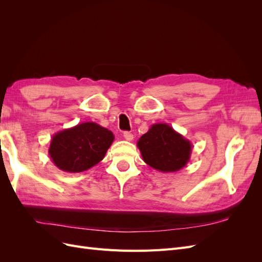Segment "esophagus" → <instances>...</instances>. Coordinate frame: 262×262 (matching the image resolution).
<instances>
[{
  "instance_id": "1",
  "label": "esophagus",
  "mask_w": 262,
  "mask_h": 262,
  "mask_svg": "<svg viewBox=\"0 0 262 262\" xmlns=\"http://www.w3.org/2000/svg\"><path fill=\"white\" fill-rule=\"evenodd\" d=\"M123 138L126 141H132L133 140V134L131 132H123Z\"/></svg>"
}]
</instances>
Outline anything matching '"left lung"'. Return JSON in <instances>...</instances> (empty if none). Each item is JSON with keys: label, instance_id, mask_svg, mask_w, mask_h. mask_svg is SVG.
I'll list each match as a JSON object with an SVG mask.
<instances>
[{"label": "left lung", "instance_id": "obj_1", "mask_svg": "<svg viewBox=\"0 0 262 262\" xmlns=\"http://www.w3.org/2000/svg\"><path fill=\"white\" fill-rule=\"evenodd\" d=\"M143 161L162 172H175L190 161L192 144L167 123H155L138 141Z\"/></svg>", "mask_w": 262, "mask_h": 262}]
</instances>
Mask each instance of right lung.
Instances as JSON below:
<instances>
[{
    "label": "right lung",
    "instance_id": "obj_1",
    "mask_svg": "<svg viewBox=\"0 0 262 262\" xmlns=\"http://www.w3.org/2000/svg\"><path fill=\"white\" fill-rule=\"evenodd\" d=\"M114 139V133L104 126L83 122L55 133L48 153L59 169L82 172L102 161Z\"/></svg>",
    "mask_w": 262,
    "mask_h": 262
}]
</instances>
